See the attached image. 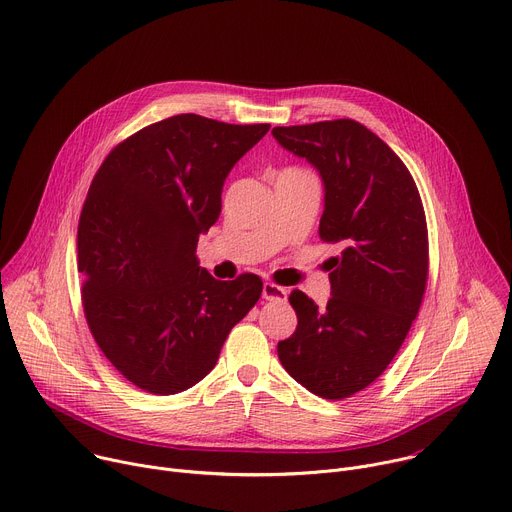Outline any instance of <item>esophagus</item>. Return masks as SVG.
<instances>
[{
	"label": "esophagus",
	"mask_w": 512,
	"mask_h": 512,
	"mask_svg": "<svg viewBox=\"0 0 512 512\" xmlns=\"http://www.w3.org/2000/svg\"><path fill=\"white\" fill-rule=\"evenodd\" d=\"M287 298V289L281 285H275L271 281L263 283V300L267 302H283Z\"/></svg>",
	"instance_id": "esophagus-1"
}]
</instances>
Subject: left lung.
Segmentation results:
<instances>
[{
  "instance_id": "obj_1",
  "label": "left lung",
  "mask_w": 512,
  "mask_h": 512,
  "mask_svg": "<svg viewBox=\"0 0 512 512\" xmlns=\"http://www.w3.org/2000/svg\"><path fill=\"white\" fill-rule=\"evenodd\" d=\"M271 133L320 174L318 231L344 247L328 261L326 308L300 289L289 294L298 328L277 344V356L310 393L346 399L383 375L419 312L427 281L425 212L405 164L364 125L336 119Z\"/></svg>"
}]
</instances>
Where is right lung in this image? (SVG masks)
Instances as JSON below:
<instances>
[{
	"instance_id": "right-lung-1",
	"label": "right lung",
	"mask_w": 512,
	"mask_h": 512,
	"mask_svg": "<svg viewBox=\"0 0 512 512\" xmlns=\"http://www.w3.org/2000/svg\"><path fill=\"white\" fill-rule=\"evenodd\" d=\"M269 131L194 113L127 137L105 158L79 221V271L91 334L135 387L176 395L202 381L263 281H218L196 243L221 214L233 166Z\"/></svg>"
}]
</instances>
